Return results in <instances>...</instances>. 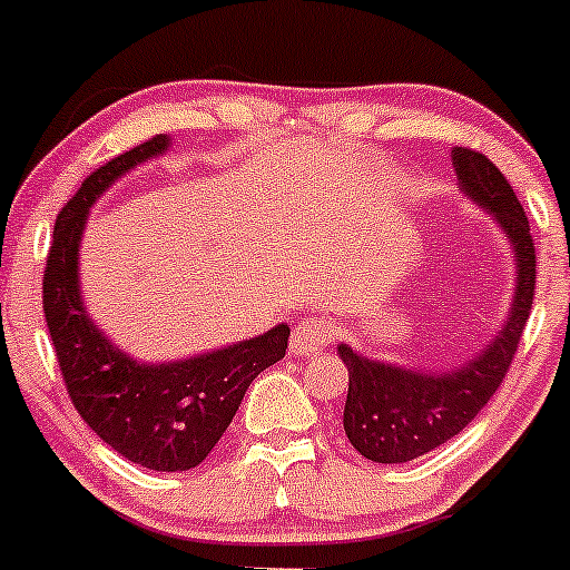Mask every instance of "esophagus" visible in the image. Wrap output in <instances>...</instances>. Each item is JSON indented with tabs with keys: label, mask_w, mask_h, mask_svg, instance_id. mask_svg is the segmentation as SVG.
Listing matches in <instances>:
<instances>
[{
	"label": "esophagus",
	"mask_w": 570,
	"mask_h": 570,
	"mask_svg": "<svg viewBox=\"0 0 570 570\" xmlns=\"http://www.w3.org/2000/svg\"><path fill=\"white\" fill-rule=\"evenodd\" d=\"M335 330L324 316H305L292 327V352L295 354H318L330 341Z\"/></svg>",
	"instance_id": "1"
}]
</instances>
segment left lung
Returning <instances> with one entry per match:
<instances>
[{
	"mask_svg": "<svg viewBox=\"0 0 570 570\" xmlns=\"http://www.w3.org/2000/svg\"><path fill=\"white\" fill-rule=\"evenodd\" d=\"M452 161L462 194L490 210L509 237L517 254V289L500 333L458 371L416 373L392 362L367 360L346 343L337 346L348 367L343 430L362 458L386 465L433 452L476 419L503 384L533 308L535 246L514 189L484 154L454 148Z\"/></svg>",
	"mask_w": 570,
	"mask_h": 570,
	"instance_id": "8db88e82",
	"label": "left lung"
}]
</instances>
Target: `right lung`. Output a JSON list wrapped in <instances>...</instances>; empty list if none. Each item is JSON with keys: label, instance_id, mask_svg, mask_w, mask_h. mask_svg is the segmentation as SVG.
Wrapping results in <instances>:
<instances>
[{"label": "right lung", "instance_id": "add662e5", "mask_svg": "<svg viewBox=\"0 0 570 570\" xmlns=\"http://www.w3.org/2000/svg\"><path fill=\"white\" fill-rule=\"evenodd\" d=\"M167 148L170 137L156 135L105 161L59 210L42 275V311L61 379L83 422L121 458L148 471L175 473L208 458L252 381L286 354L289 327L278 324L216 352L151 365L112 346L91 322L78 286V248L89 208L124 173Z\"/></svg>", "mask_w": 570, "mask_h": 570}]
</instances>
